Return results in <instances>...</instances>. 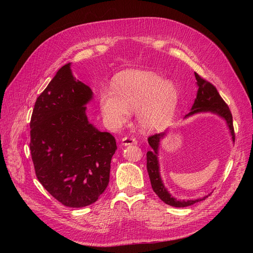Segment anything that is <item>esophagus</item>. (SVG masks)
I'll return each mask as SVG.
<instances>
[{
  "label": "esophagus",
  "mask_w": 253,
  "mask_h": 253,
  "mask_svg": "<svg viewBox=\"0 0 253 253\" xmlns=\"http://www.w3.org/2000/svg\"><path fill=\"white\" fill-rule=\"evenodd\" d=\"M136 143H137L136 138H134V137H127V136L124 137L121 141L122 145H129V144H136Z\"/></svg>",
  "instance_id": "obj_1"
}]
</instances>
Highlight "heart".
Instances as JSON below:
<instances>
[{
	"mask_svg": "<svg viewBox=\"0 0 253 253\" xmlns=\"http://www.w3.org/2000/svg\"><path fill=\"white\" fill-rule=\"evenodd\" d=\"M179 93L175 84L151 71L129 70L116 76L113 89L99 95L102 116L109 126L126 124L129 111H136L143 129L163 127L172 120L177 109Z\"/></svg>",
	"mask_w": 253,
	"mask_h": 253,
	"instance_id": "obj_1",
	"label": "heart"
}]
</instances>
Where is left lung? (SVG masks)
<instances>
[{
	"label": "left lung",
	"mask_w": 253,
	"mask_h": 253,
	"mask_svg": "<svg viewBox=\"0 0 253 253\" xmlns=\"http://www.w3.org/2000/svg\"><path fill=\"white\" fill-rule=\"evenodd\" d=\"M195 78L197 81L198 85V91L197 97L195 99V102L192 106V111H191L187 116L193 115L195 113L200 112H212L215 113L219 116L225 118L227 121L228 126L230 128V132L232 135L233 141L235 140V133L233 127V120H232V114L229 110L227 103L224 101V99L220 97L219 93L217 91L216 87L209 81H207L200 75L194 73ZM165 134H154L151 135L148 141L153 149L152 151H149L147 153V169L149 173V177L151 180L152 189L154 192L158 195V197L167 205H170L173 207H188L193 205L197 202H201L203 200H206V196L204 198H198V200H192V201H177L176 198L171 196V194L168 192L167 189L165 188L162 178L159 175V167H158V160H157V149L159 144V139L162 138Z\"/></svg>",
	"instance_id": "1"
}]
</instances>
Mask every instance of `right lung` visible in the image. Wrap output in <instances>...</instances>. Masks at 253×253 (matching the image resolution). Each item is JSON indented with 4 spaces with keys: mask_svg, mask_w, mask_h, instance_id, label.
<instances>
[{
    "mask_svg": "<svg viewBox=\"0 0 253 253\" xmlns=\"http://www.w3.org/2000/svg\"><path fill=\"white\" fill-rule=\"evenodd\" d=\"M91 89L71 72L58 71L37 98L30 119V154L38 180L58 202L81 208L98 201L110 181L115 137L90 125Z\"/></svg>",
    "mask_w": 253,
    "mask_h": 253,
    "instance_id": "right-lung-1",
    "label": "right lung"
}]
</instances>
